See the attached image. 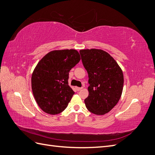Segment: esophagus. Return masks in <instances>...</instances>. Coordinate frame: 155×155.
Here are the masks:
<instances>
[{
    "label": "esophagus",
    "instance_id": "1",
    "mask_svg": "<svg viewBox=\"0 0 155 155\" xmlns=\"http://www.w3.org/2000/svg\"><path fill=\"white\" fill-rule=\"evenodd\" d=\"M82 88H79V87H76V89H77V91H80L81 90H82Z\"/></svg>",
    "mask_w": 155,
    "mask_h": 155
}]
</instances>
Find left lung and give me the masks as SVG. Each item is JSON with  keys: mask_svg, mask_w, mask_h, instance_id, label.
<instances>
[{"mask_svg": "<svg viewBox=\"0 0 155 155\" xmlns=\"http://www.w3.org/2000/svg\"><path fill=\"white\" fill-rule=\"evenodd\" d=\"M82 64L88 74L86 108L96 115H104L116 105L123 91L124 74L109 53L102 49L80 50Z\"/></svg>", "mask_w": 155, "mask_h": 155, "instance_id": "8db88e82", "label": "left lung"}]
</instances>
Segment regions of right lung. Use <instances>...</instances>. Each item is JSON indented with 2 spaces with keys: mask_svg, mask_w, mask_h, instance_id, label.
<instances>
[{
  "mask_svg": "<svg viewBox=\"0 0 155 155\" xmlns=\"http://www.w3.org/2000/svg\"><path fill=\"white\" fill-rule=\"evenodd\" d=\"M75 49L55 50L39 61L32 73L35 101L45 113L55 115L65 110L74 94L69 86V73L80 61Z\"/></svg>",
  "mask_w": 155,
  "mask_h": 155,
  "instance_id": "1",
  "label": "right lung"
}]
</instances>
